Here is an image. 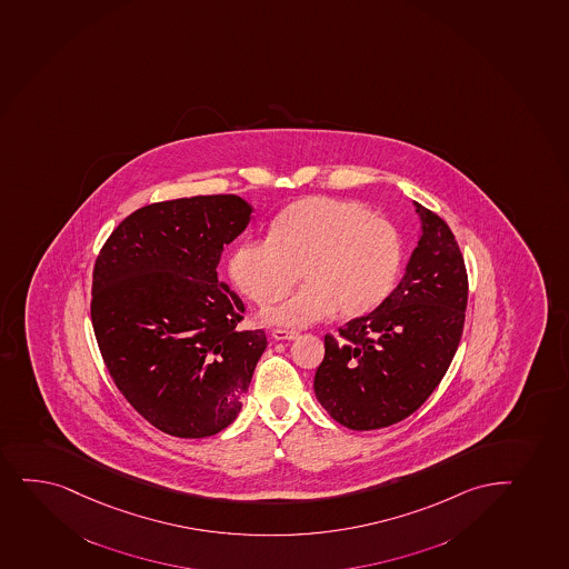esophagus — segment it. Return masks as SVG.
<instances>
[{
	"instance_id": "1",
	"label": "esophagus",
	"mask_w": 569,
	"mask_h": 569,
	"mask_svg": "<svg viewBox=\"0 0 569 569\" xmlns=\"http://www.w3.org/2000/svg\"><path fill=\"white\" fill-rule=\"evenodd\" d=\"M272 337L276 340H295L299 339V331H293V329H274Z\"/></svg>"
}]
</instances>
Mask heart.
Returning <instances> with one entry per match:
<instances>
[{
  "label": "heart",
  "mask_w": 569,
  "mask_h": 569,
  "mask_svg": "<svg viewBox=\"0 0 569 569\" xmlns=\"http://www.w3.org/2000/svg\"><path fill=\"white\" fill-rule=\"evenodd\" d=\"M401 238L393 223L345 198L310 197L274 219L270 237L243 240L230 257V278L259 305L280 299L299 280L307 286L267 308L281 327H308L340 316L358 318L382 302L401 269Z\"/></svg>",
  "instance_id": "obj_1"
}]
</instances>
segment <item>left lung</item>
Listing matches in <instances>:
<instances>
[{
  "label": "left lung",
  "instance_id": "obj_1",
  "mask_svg": "<svg viewBox=\"0 0 569 569\" xmlns=\"http://www.w3.org/2000/svg\"><path fill=\"white\" fill-rule=\"evenodd\" d=\"M421 237L390 297L339 335H326L313 391L321 407L356 431L405 420L441 383L466 321V261L445 219L415 202Z\"/></svg>",
  "mask_w": 569,
  "mask_h": 569
}]
</instances>
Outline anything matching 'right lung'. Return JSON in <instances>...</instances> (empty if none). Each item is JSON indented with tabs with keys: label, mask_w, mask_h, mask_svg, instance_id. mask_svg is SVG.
<instances>
[{
	"label": "right lung",
	"mask_w": 569,
	"mask_h": 569,
	"mask_svg": "<svg viewBox=\"0 0 569 569\" xmlns=\"http://www.w3.org/2000/svg\"><path fill=\"white\" fill-rule=\"evenodd\" d=\"M253 208L237 194L143 206L103 243L90 320L109 377L154 428L202 439L230 426L267 348L240 331L242 299L219 281L224 246Z\"/></svg>",
	"instance_id": "obj_1"
}]
</instances>
